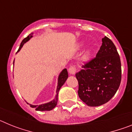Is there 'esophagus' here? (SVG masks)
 Masks as SVG:
<instances>
[{
    "instance_id": "obj_1",
    "label": "esophagus",
    "mask_w": 132,
    "mask_h": 132,
    "mask_svg": "<svg viewBox=\"0 0 132 132\" xmlns=\"http://www.w3.org/2000/svg\"><path fill=\"white\" fill-rule=\"evenodd\" d=\"M69 72L70 74L74 75L75 73H76V67H75V66H71L69 68Z\"/></svg>"
}]
</instances>
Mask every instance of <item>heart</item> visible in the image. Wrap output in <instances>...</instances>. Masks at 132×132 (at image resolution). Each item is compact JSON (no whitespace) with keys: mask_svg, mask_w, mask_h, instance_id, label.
Segmentation results:
<instances>
[{"mask_svg":"<svg viewBox=\"0 0 132 132\" xmlns=\"http://www.w3.org/2000/svg\"><path fill=\"white\" fill-rule=\"evenodd\" d=\"M82 46V45H79V47H81ZM89 55H90V52H87V53H85V59H87V58H88Z\"/></svg>","mask_w":132,"mask_h":132,"instance_id":"1","label":"heart"}]
</instances>
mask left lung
Masks as SVG:
<instances>
[{
  "label": "left lung",
  "instance_id": "obj_1",
  "mask_svg": "<svg viewBox=\"0 0 132 132\" xmlns=\"http://www.w3.org/2000/svg\"><path fill=\"white\" fill-rule=\"evenodd\" d=\"M102 42L96 57L75 74L79 98L88 106H98L108 102L121 82V61L116 46L106 36Z\"/></svg>",
  "mask_w": 132,
  "mask_h": 132
}]
</instances>
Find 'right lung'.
Listing matches in <instances>:
<instances>
[{
  "mask_svg": "<svg viewBox=\"0 0 132 132\" xmlns=\"http://www.w3.org/2000/svg\"><path fill=\"white\" fill-rule=\"evenodd\" d=\"M32 37V34H31L29 35L28 37H26V38H24L22 40V42H21L20 45V47L18 49V52L20 50H21V48L22 47L23 45L25 44L26 42L29 40L30 38ZM14 64V63H13ZM68 78V73H67V70L66 69H64L61 72V73L59 74V77H58V84H57V90H56V96L55 98H54L52 101L50 102H47V103L43 104H40V105H32V104H30L29 103V105L31 107V108H34V109L36 110H38V111H50V110H52V109L55 108L57 104V100H58V93H59V90H60L61 87H62L63 84L65 83V82L66 81L67 79Z\"/></svg>",
  "mask_w": 132,
  "mask_h": 132,
  "instance_id": "obj_1",
  "label": "right lung"
}]
</instances>
